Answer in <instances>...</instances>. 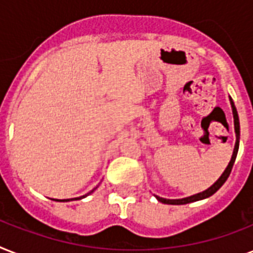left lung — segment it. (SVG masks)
<instances>
[{"mask_svg":"<svg viewBox=\"0 0 253 253\" xmlns=\"http://www.w3.org/2000/svg\"><path fill=\"white\" fill-rule=\"evenodd\" d=\"M231 101V106H232V114H234V125H235V132H236V143H235V148H234V154H232V158H231V162L228 163L227 168L226 170L223 172V174L218 178L215 184L210 186L208 190H205L202 193H198V194H194V196H190V197H186V198H182V200H166V198H162V197H156L160 202L163 204H167V205H185V204H190V202H194V201H200V200H204V198H208V197L212 196L214 193L218 190V189L222 186V185L226 182V180L230 176V173H231V169L234 167V163H235V159H236V155H238V150H239V138H240V126H239V117H238V111H236V107L234 105V101L230 98Z\"/></svg>","mask_w":253,"mask_h":253,"instance_id":"obj_1","label":"left lung"}]
</instances>
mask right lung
Listing matches in <instances>:
<instances>
[{
	"label": "right lung",
	"mask_w": 253,
	"mask_h": 253,
	"mask_svg": "<svg viewBox=\"0 0 253 253\" xmlns=\"http://www.w3.org/2000/svg\"><path fill=\"white\" fill-rule=\"evenodd\" d=\"M94 189H95V188H94ZM94 189H93V190H90V192L87 193V194H90V193L94 192ZM87 194H86V196H87ZM86 196H83V197H86ZM75 200H80V198H75ZM55 201H59V200H55ZM63 201H71V200H63Z\"/></svg>",
	"instance_id": "1"
}]
</instances>
